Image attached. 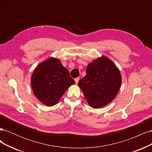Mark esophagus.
Segmentation results:
<instances>
[{
	"label": "esophagus",
	"mask_w": 152,
	"mask_h": 152,
	"mask_svg": "<svg viewBox=\"0 0 152 152\" xmlns=\"http://www.w3.org/2000/svg\"><path fill=\"white\" fill-rule=\"evenodd\" d=\"M79 80H80V78H79V77H77V78H76V79H75V83H76V84H77V83H78V82H79Z\"/></svg>",
	"instance_id": "34e87169"
}]
</instances>
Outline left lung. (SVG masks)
Wrapping results in <instances>:
<instances>
[{"instance_id": "1", "label": "left lung", "mask_w": 152, "mask_h": 152, "mask_svg": "<svg viewBox=\"0 0 152 152\" xmlns=\"http://www.w3.org/2000/svg\"><path fill=\"white\" fill-rule=\"evenodd\" d=\"M121 75L113 63L106 57L91 62L79 86L91 107L98 108L112 102L121 85Z\"/></svg>"}]
</instances>
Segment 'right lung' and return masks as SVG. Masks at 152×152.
<instances>
[{
	"label": "right lung",
	"instance_id": "add662e5",
	"mask_svg": "<svg viewBox=\"0 0 152 152\" xmlns=\"http://www.w3.org/2000/svg\"><path fill=\"white\" fill-rule=\"evenodd\" d=\"M74 84L67 69L53 58L39 64L31 78L35 96L48 107L56 104L68 87Z\"/></svg>",
	"mask_w": 152,
	"mask_h": 152
}]
</instances>
